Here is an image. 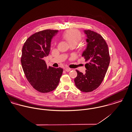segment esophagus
Returning a JSON list of instances; mask_svg holds the SVG:
<instances>
[{
    "mask_svg": "<svg viewBox=\"0 0 132 132\" xmlns=\"http://www.w3.org/2000/svg\"><path fill=\"white\" fill-rule=\"evenodd\" d=\"M65 71L66 72H69V71H70L71 70V69L70 68H66L65 69Z\"/></svg>",
    "mask_w": 132,
    "mask_h": 132,
    "instance_id": "1",
    "label": "esophagus"
}]
</instances>
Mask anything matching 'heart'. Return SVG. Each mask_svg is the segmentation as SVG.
<instances>
[{"label": "heart", "mask_w": 132, "mask_h": 132, "mask_svg": "<svg viewBox=\"0 0 132 132\" xmlns=\"http://www.w3.org/2000/svg\"><path fill=\"white\" fill-rule=\"evenodd\" d=\"M63 37L71 46L78 44L81 39V34L78 30L72 29L64 33Z\"/></svg>", "instance_id": "heart-1"}]
</instances>
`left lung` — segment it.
<instances>
[{"instance_id":"8db88e82","label":"left lung","mask_w":132,"mask_h":132,"mask_svg":"<svg viewBox=\"0 0 132 132\" xmlns=\"http://www.w3.org/2000/svg\"><path fill=\"white\" fill-rule=\"evenodd\" d=\"M87 35V47L82 57L85 59L86 73L76 70L74 79L76 87L83 92H90L101 84L107 71L110 58L108 45L102 36L89 30H84Z\"/></svg>"}]
</instances>
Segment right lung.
<instances>
[{
    "instance_id": "1",
    "label": "right lung",
    "mask_w": 132,
    "mask_h": 132,
    "mask_svg": "<svg viewBox=\"0 0 132 132\" xmlns=\"http://www.w3.org/2000/svg\"><path fill=\"white\" fill-rule=\"evenodd\" d=\"M58 32L47 29L36 32L26 40L22 48L21 62L24 74L32 87L48 93L58 87L63 69L47 67L44 58L48 55L53 36Z\"/></svg>"
}]
</instances>
